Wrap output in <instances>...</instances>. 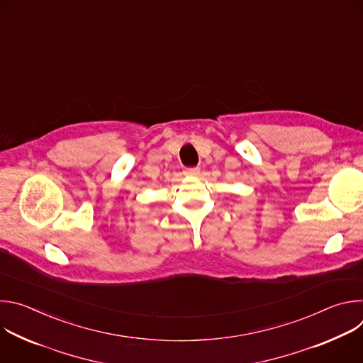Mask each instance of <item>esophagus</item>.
<instances>
[{
	"label": "esophagus",
	"mask_w": 363,
	"mask_h": 363,
	"mask_svg": "<svg viewBox=\"0 0 363 363\" xmlns=\"http://www.w3.org/2000/svg\"><path fill=\"white\" fill-rule=\"evenodd\" d=\"M184 174H185L186 177H198V175H199V168H186V169L184 171Z\"/></svg>",
	"instance_id": "1"
}]
</instances>
